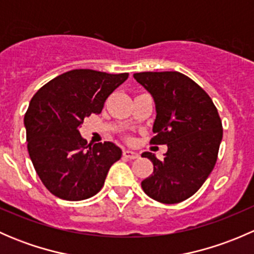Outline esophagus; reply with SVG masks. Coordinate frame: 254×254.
I'll list each match as a JSON object with an SVG mask.
<instances>
[{
  "label": "esophagus",
  "mask_w": 254,
  "mask_h": 254,
  "mask_svg": "<svg viewBox=\"0 0 254 254\" xmlns=\"http://www.w3.org/2000/svg\"><path fill=\"white\" fill-rule=\"evenodd\" d=\"M123 156L127 158H129V160H135V158H139V153L134 152V151H130V150H124Z\"/></svg>",
  "instance_id": "1"
}]
</instances>
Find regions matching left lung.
I'll use <instances>...</instances> for the list:
<instances>
[{
	"label": "left lung",
	"instance_id": "left-lung-1",
	"mask_svg": "<svg viewBox=\"0 0 254 254\" xmlns=\"http://www.w3.org/2000/svg\"><path fill=\"white\" fill-rule=\"evenodd\" d=\"M134 78L155 99L156 115L151 139L167 145L162 161L143 152L153 172L141 187L153 200L177 204L199 190L217 160L222 123L209 94L198 83L177 71L139 72Z\"/></svg>",
	"mask_w": 254,
	"mask_h": 254
}]
</instances>
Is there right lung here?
<instances>
[{
    "mask_svg": "<svg viewBox=\"0 0 254 254\" xmlns=\"http://www.w3.org/2000/svg\"><path fill=\"white\" fill-rule=\"evenodd\" d=\"M129 73L79 68L49 81L33 96L24 115L28 152L47 189L64 200L96 195L111 166L122 157L113 142L87 143L78 127L99 114Z\"/></svg>",
    "mask_w": 254,
    "mask_h": 254,
    "instance_id": "right-lung-1",
    "label": "right lung"
}]
</instances>
